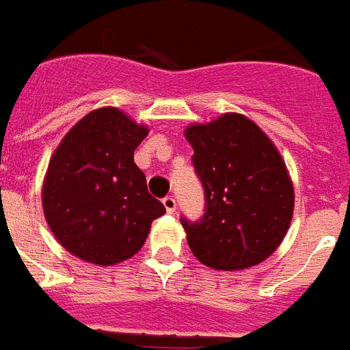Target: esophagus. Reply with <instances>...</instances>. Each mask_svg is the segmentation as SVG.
I'll return each mask as SVG.
<instances>
[{"label":"esophagus","mask_w":350,"mask_h":350,"mask_svg":"<svg viewBox=\"0 0 350 350\" xmlns=\"http://www.w3.org/2000/svg\"><path fill=\"white\" fill-rule=\"evenodd\" d=\"M162 203H164L165 211L170 214H175V211H177V201H175V198L173 196H165L164 200H162Z\"/></svg>","instance_id":"obj_1"}]
</instances>
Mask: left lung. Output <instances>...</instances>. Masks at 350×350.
<instances>
[{"instance_id":"8db88e82","label":"left lung","mask_w":350,"mask_h":350,"mask_svg":"<svg viewBox=\"0 0 350 350\" xmlns=\"http://www.w3.org/2000/svg\"><path fill=\"white\" fill-rule=\"evenodd\" d=\"M205 190L200 221L180 218L192 254L216 270H241L272 256L287 233L295 190L280 152L256 122L226 113L185 132Z\"/></svg>"}]
</instances>
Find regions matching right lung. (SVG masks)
Here are the masks:
<instances>
[{
  "label": "right lung",
  "mask_w": 350,
  "mask_h": 350,
  "mask_svg": "<svg viewBox=\"0 0 350 350\" xmlns=\"http://www.w3.org/2000/svg\"><path fill=\"white\" fill-rule=\"evenodd\" d=\"M149 130L117 108H100L68 130L48 164L42 208L72 256L109 267L139 252L165 213L147 190L134 150Z\"/></svg>",
  "instance_id": "obj_1"
}]
</instances>
